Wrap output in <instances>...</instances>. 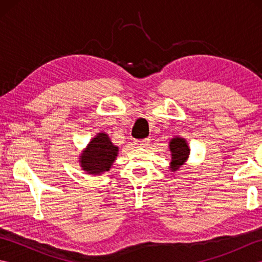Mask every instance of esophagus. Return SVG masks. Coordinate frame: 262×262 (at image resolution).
Instances as JSON below:
<instances>
[{
    "instance_id": "34e87169",
    "label": "esophagus",
    "mask_w": 262,
    "mask_h": 262,
    "mask_svg": "<svg viewBox=\"0 0 262 262\" xmlns=\"http://www.w3.org/2000/svg\"><path fill=\"white\" fill-rule=\"evenodd\" d=\"M137 147H147L149 145V140L148 138H144V140H137L134 142Z\"/></svg>"
}]
</instances>
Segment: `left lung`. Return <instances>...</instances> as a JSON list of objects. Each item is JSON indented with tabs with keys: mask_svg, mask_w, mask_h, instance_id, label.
Segmentation results:
<instances>
[{
	"mask_svg": "<svg viewBox=\"0 0 262 262\" xmlns=\"http://www.w3.org/2000/svg\"><path fill=\"white\" fill-rule=\"evenodd\" d=\"M171 151V166L172 171H177L182 164H185L187 159L189 158L190 148L188 146V143L182 137L172 138L169 144Z\"/></svg>",
	"mask_w": 262,
	"mask_h": 262,
	"instance_id": "8db88e82",
	"label": "left lung"
}]
</instances>
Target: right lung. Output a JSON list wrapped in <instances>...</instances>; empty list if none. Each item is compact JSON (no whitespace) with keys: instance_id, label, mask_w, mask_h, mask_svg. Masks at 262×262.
Listing matches in <instances>:
<instances>
[{"instance_id":"obj_1","label":"right lung","mask_w":262,"mask_h":262,"mask_svg":"<svg viewBox=\"0 0 262 262\" xmlns=\"http://www.w3.org/2000/svg\"><path fill=\"white\" fill-rule=\"evenodd\" d=\"M118 155V146L111 143L108 134L99 133L82 152L79 162L88 174H101L109 171Z\"/></svg>"}]
</instances>
